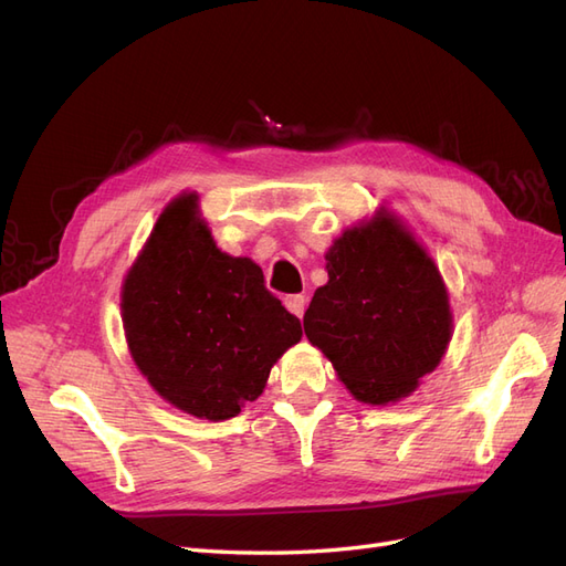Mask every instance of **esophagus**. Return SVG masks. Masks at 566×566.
Instances as JSON below:
<instances>
[{
  "label": "esophagus",
  "instance_id": "34e87169",
  "mask_svg": "<svg viewBox=\"0 0 566 566\" xmlns=\"http://www.w3.org/2000/svg\"><path fill=\"white\" fill-rule=\"evenodd\" d=\"M283 304H285V310H287L290 314H295L297 318L304 316V306H306L304 295H287V297L283 300Z\"/></svg>",
  "mask_w": 566,
  "mask_h": 566
}]
</instances>
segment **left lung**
Returning <instances> with one entry per match:
<instances>
[{"label": "left lung", "instance_id": "8db88e82", "mask_svg": "<svg viewBox=\"0 0 566 566\" xmlns=\"http://www.w3.org/2000/svg\"><path fill=\"white\" fill-rule=\"evenodd\" d=\"M328 283L304 314V333L354 399L410 397L449 349L453 312L439 266L387 208L342 231L325 252Z\"/></svg>", "mask_w": 566, "mask_h": 566}]
</instances>
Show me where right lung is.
Wrapping results in <instances>:
<instances>
[{
  "mask_svg": "<svg viewBox=\"0 0 566 566\" xmlns=\"http://www.w3.org/2000/svg\"><path fill=\"white\" fill-rule=\"evenodd\" d=\"M198 200L191 191L167 202L123 281L119 310L148 385L184 413L219 422L260 397L302 325L250 256L217 248Z\"/></svg>",
  "mask_w": 566,
  "mask_h": 566,
  "instance_id": "right-lung-1",
  "label": "right lung"
}]
</instances>
